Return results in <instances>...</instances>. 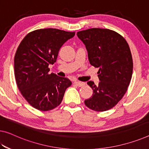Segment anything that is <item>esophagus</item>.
I'll return each mask as SVG.
<instances>
[{"instance_id": "esophagus-1", "label": "esophagus", "mask_w": 149, "mask_h": 149, "mask_svg": "<svg viewBox=\"0 0 149 149\" xmlns=\"http://www.w3.org/2000/svg\"><path fill=\"white\" fill-rule=\"evenodd\" d=\"M74 84H76V85L78 86H83V85H84V84H85L84 82H81V81H74Z\"/></svg>"}]
</instances>
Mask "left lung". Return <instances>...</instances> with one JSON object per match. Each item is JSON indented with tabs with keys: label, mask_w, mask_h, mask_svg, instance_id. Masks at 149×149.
Instances as JSON below:
<instances>
[{
	"label": "left lung",
	"mask_w": 149,
	"mask_h": 149,
	"mask_svg": "<svg viewBox=\"0 0 149 149\" xmlns=\"http://www.w3.org/2000/svg\"><path fill=\"white\" fill-rule=\"evenodd\" d=\"M77 36L85 45L89 63L99 68V83L87 82L93 93L84 104L95 111H108L122 99L131 80L133 63L129 46L123 36L109 29H89L78 32Z\"/></svg>",
	"instance_id": "obj_1"
}]
</instances>
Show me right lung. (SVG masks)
Returning <instances> with one entry per match:
<instances>
[{
  "label": "right lung",
  "instance_id": "obj_1",
  "mask_svg": "<svg viewBox=\"0 0 149 149\" xmlns=\"http://www.w3.org/2000/svg\"><path fill=\"white\" fill-rule=\"evenodd\" d=\"M75 32L56 29L32 31L25 36L14 59L15 76L20 93L34 108L48 111L61 103L69 79L49 74V66L55 63L59 50Z\"/></svg>",
  "mask_w": 149,
  "mask_h": 149
}]
</instances>
